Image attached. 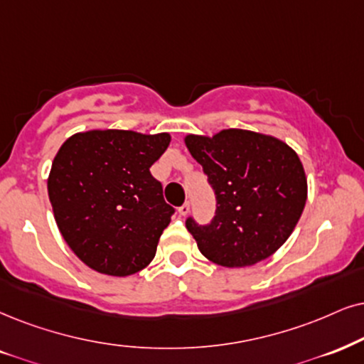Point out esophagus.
Here are the masks:
<instances>
[{
  "label": "esophagus",
  "instance_id": "obj_1",
  "mask_svg": "<svg viewBox=\"0 0 364 364\" xmlns=\"http://www.w3.org/2000/svg\"><path fill=\"white\" fill-rule=\"evenodd\" d=\"M190 208H191L190 201H185V203H183V205H181V206H179V208H178V211H179V215H181V216H186L188 213H190Z\"/></svg>",
  "mask_w": 364,
  "mask_h": 364
}]
</instances>
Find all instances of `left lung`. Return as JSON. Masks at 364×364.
<instances>
[{"label": "left lung", "mask_w": 364, "mask_h": 364, "mask_svg": "<svg viewBox=\"0 0 364 364\" xmlns=\"http://www.w3.org/2000/svg\"><path fill=\"white\" fill-rule=\"evenodd\" d=\"M185 142L216 198L208 225L186 218L201 254L223 267L254 265L272 255L291 237L306 205L299 156L275 137L243 129L188 136Z\"/></svg>", "instance_id": "1"}]
</instances>
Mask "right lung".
Segmentation results:
<instances>
[{
    "label": "right lung",
    "instance_id": "right-lung-1",
    "mask_svg": "<svg viewBox=\"0 0 364 364\" xmlns=\"http://www.w3.org/2000/svg\"><path fill=\"white\" fill-rule=\"evenodd\" d=\"M171 137L89 131L63 142L48 176L55 222L73 254L100 274L126 277L156 255L174 208L149 168Z\"/></svg>",
    "mask_w": 364,
    "mask_h": 364
}]
</instances>
